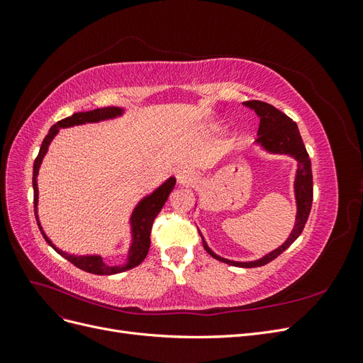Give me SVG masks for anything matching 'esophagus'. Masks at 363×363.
I'll return each instance as SVG.
<instances>
[{"label": "esophagus", "instance_id": "34e87169", "mask_svg": "<svg viewBox=\"0 0 363 363\" xmlns=\"http://www.w3.org/2000/svg\"><path fill=\"white\" fill-rule=\"evenodd\" d=\"M177 180L183 186H189L196 180V174L189 168H183L177 172Z\"/></svg>", "mask_w": 363, "mask_h": 363}]
</instances>
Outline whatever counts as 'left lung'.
Segmentation results:
<instances>
[{"label":"left lung","instance_id":"1","mask_svg":"<svg viewBox=\"0 0 363 363\" xmlns=\"http://www.w3.org/2000/svg\"><path fill=\"white\" fill-rule=\"evenodd\" d=\"M244 104L252 108V111L260 116V124L257 131L259 144L263 148H267L268 151L286 152V155H291L298 160V171H296V179H295V195H296L298 212H296V223L294 227V232L280 248L274 250L268 256L256 262H232V260L219 257L207 247L203 236L201 239H203L204 250L216 260H221L224 263H228V265L240 267V268H256V267L267 265V263H269L271 260L279 257L281 252L286 248H289L294 240L301 235L312 208L313 177H312V163H311L309 155H307L298 127H296L294 121L288 115H284L283 112L279 111V108H276L268 103L252 100V101H245Z\"/></svg>","mask_w":363,"mask_h":363}]
</instances>
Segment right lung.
I'll use <instances>...</instances> for the list:
<instances>
[{
    "label": "right lung",
    "instance_id": "add662e5",
    "mask_svg": "<svg viewBox=\"0 0 363 363\" xmlns=\"http://www.w3.org/2000/svg\"><path fill=\"white\" fill-rule=\"evenodd\" d=\"M121 112H123V111H121V108H118V107H103V108H95V111H89V112L74 113L72 116H68V118L59 121V123H56L50 128L48 135L43 138V142H42L40 150H39V155L35 159V164H33L35 215H36V221H38V225L40 228V233H42L43 239H45L47 242L54 250H56L60 256H63L65 259H68L72 263V265H75L77 268H80L86 272L98 274V276H112V274H118V272L131 269V268L138 267L139 263L147 257L148 250H150V244H151L150 235H151L152 223H155L156 216L162 211V207L164 206V203H167L171 191L174 189L175 179L171 177L169 180H167V183H163L157 191H155L150 196H147V199L142 200L139 203V206L135 208L133 216H131V228H133V244H131V247H130L127 262L123 263V265L111 267V265H107V263H104V260L100 256H71V255H68V252H63V251H60L59 248H56L51 244V240L47 238V235L42 232V227H40L39 219H38V182H36V177H38V172H39L40 162H42L43 156H45L50 142L52 140L54 136L57 135L59 128L72 127V125L86 124V123H96V121L121 115Z\"/></svg>",
    "mask_w": 363,
    "mask_h": 363
}]
</instances>
